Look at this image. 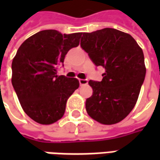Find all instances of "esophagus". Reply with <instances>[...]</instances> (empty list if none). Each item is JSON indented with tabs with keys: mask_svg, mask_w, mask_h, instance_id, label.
Returning a JSON list of instances; mask_svg holds the SVG:
<instances>
[{
	"mask_svg": "<svg viewBox=\"0 0 160 160\" xmlns=\"http://www.w3.org/2000/svg\"><path fill=\"white\" fill-rule=\"evenodd\" d=\"M79 82H80V86H84V85H87L88 80H86V79H80V80H79Z\"/></svg>",
	"mask_w": 160,
	"mask_h": 160,
	"instance_id": "34e87169",
	"label": "esophagus"
}]
</instances>
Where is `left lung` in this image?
Wrapping results in <instances>:
<instances>
[{"instance_id": "left-lung-1", "label": "left lung", "mask_w": 160, "mask_h": 160, "mask_svg": "<svg viewBox=\"0 0 160 160\" xmlns=\"http://www.w3.org/2000/svg\"><path fill=\"white\" fill-rule=\"evenodd\" d=\"M80 46L105 69L101 81L89 80L93 93L86 101L87 113L102 124L118 123L133 110L144 82L143 51L129 34L113 28L82 33Z\"/></svg>"}]
</instances>
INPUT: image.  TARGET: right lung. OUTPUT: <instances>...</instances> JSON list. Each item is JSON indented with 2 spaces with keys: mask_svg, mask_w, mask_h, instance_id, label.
I'll use <instances>...</instances> for the list:
<instances>
[{
  "mask_svg": "<svg viewBox=\"0 0 160 160\" xmlns=\"http://www.w3.org/2000/svg\"><path fill=\"white\" fill-rule=\"evenodd\" d=\"M81 35L41 31L23 42L12 60L13 89L26 115L38 123L62 118L68 98L79 88V80L58 76L57 69L68 50L80 44Z\"/></svg>",
  "mask_w": 160,
  "mask_h": 160,
  "instance_id": "add662e5",
  "label": "right lung"
}]
</instances>
